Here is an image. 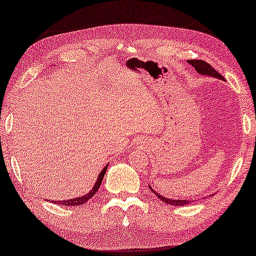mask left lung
<instances>
[{"label": "left lung", "instance_id": "1", "mask_svg": "<svg viewBox=\"0 0 256 256\" xmlns=\"http://www.w3.org/2000/svg\"><path fill=\"white\" fill-rule=\"evenodd\" d=\"M188 64L194 66L195 70L200 74H204V76H211V77H214V78H218V79H221V80H224V77L221 76V74L218 72V71L214 68H212L211 64H208V62H205L203 60H188ZM150 190H152L154 194H156L161 200H163V202H164L166 204L176 205V206H184V205H187V204H190V203L192 202V200H171V198H163L162 195L158 194L156 192H154V190L150 186Z\"/></svg>", "mask_w": 256, "mask_h": 256}]
</instances>
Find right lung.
Here are the masks:
<instances>
[{"label": "right lung", "instance_id": "obj_1", "mask_svg": "<svg viewBox=\"0 0 256 256\" xmlns=\"http://www.w3.org/2000/svg\"><path fill=\"white\" fill-rule=\"evenodd\" d=\"M108 164L103 168V170L100 171L98 180H96L94 187L92 188V190L90 192H87L84 196H80V198H70V200H51V202H54L58 205H66V206H76V205H82V204H85L87 200H90L92 196L95 195V192H98V190L100 186V184H102V180L104 178V174L106 172V169H108Z\"/></svg>", "mask_w": 256, "mask_h": 256}]
</instances>
